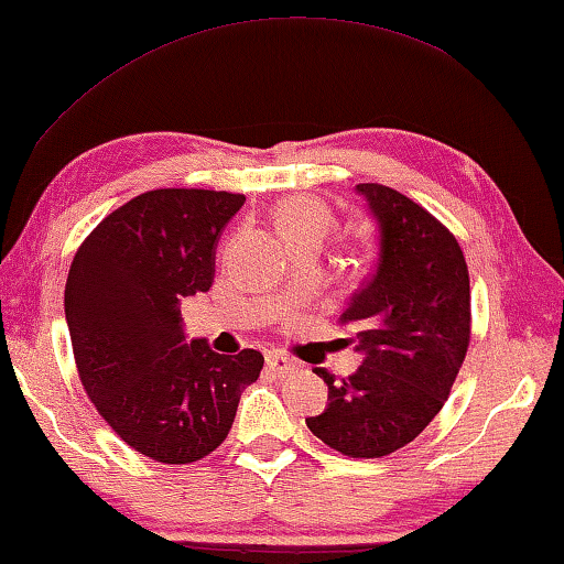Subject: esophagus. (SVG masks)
<instances>
[{
    "label": "esophagus",
    "mask_w": 564,
    "mask_h": 564,
    "mask_svg": "<svg viewBox=\"0 0 564 564\" xmlns=\"http://www.w3.org/2000/svg\"><path fill=\"white\" fill-rule=\"evenodd\" d=\"M265 369L271 373H279V377H285V373H291L293 369H296V364H293L289 356H283V354H271L265 359Z\"/></svg>",
    "instance_id": "esophagus-1"
}]
</instances>
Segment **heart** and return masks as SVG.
Segmentation results:
<instances>
[{
  "label": "heart",
  "instance_id": "1",
  "mask_svg": "<svg viewBox=\"0 0 564 564\" xmlns=\"http://www.w3.org/2000/svg\"><path fill=\"white\" fill-rule=\"evenodd\" d=\"M275 223H279L285 243L299 238H321L326 234L330 213L321 200L311 195H291L275 208Z\"/></svg>",
  "mask_w": 564,
  "mask_h": 564
}]
</instances>
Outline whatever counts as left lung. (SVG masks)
<instances>
[{"instance_id":"8db88e82","label":"left lung","mask_w":564,"mask_h":564,"mask_svg":"<svg viewBox=\"0 0 564 564\" xmlns=\"http://www.w3.org/2000/svg\"><path fill=\"white\" fill-rule=\"evenodd\" d=\"M379 226L377 268L341 314L359 371L328 383L314 436L354 459H379L414 442L449 399L471 338L469 271L442 220L394 187L359 183Z\"/></svg>"}]
</instances>
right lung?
<instances>
[{"label": "right lung", "instance_id": "1", "mask_svg": "<svg viewBox=\"0 0 564 564\" xmlns=\"http://www.w3.org/2000/svg\"><path fill=\"white\" fill-rule=\"evenodd\" d=\"M246 195L200 187L140 193L97 223L77 248L65 316L79 381L132 449L163 464L216 452L263 356L185 344V296L208 291L220 230Z\"/></svg>", "mask_w": 564, "mask_h": 564}]
</instances>
